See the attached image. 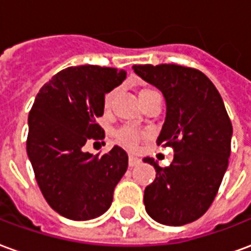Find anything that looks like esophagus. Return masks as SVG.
Here are the masks:
<instances>
[{"mask_svg":"<svg viewBox=\"0 0 251 251\" xmlns=\"http://www.w3.org/2000/svg\"><path fill=\"white\" fill-rule=\"evenodd\" d=\"M140 158L136 157V156H129V167H136L140 164Z\"/></svg>","mask_w":251,"mask_h":251,"instance_id":"obj_1","label":"esophagus"}]
</instances>
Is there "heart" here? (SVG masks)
Returning a JSON list of instances; mask_svg holds the SVG:
<instances>
[{
    "label": "heart",
    "mask_w": 251,
    "mask_h": 251,
    "mask_svg": "<svg viewBox=\"0 0 251 251\" xmlns=\"http://www.w3.org/2000/svg\"><path fill=\"white\" fill-rule=\"evenodd\" d=\"M149 90H145L141 94H145ZM113 99H114V93L106 94V97H104V107L106 109H110V106L113 103ZM115 140L122 147L127 148V149H134L137 147L138 141L141 140V133L137 130V129H134V127L125 126V127H121L120 130H117V133H115Z\"/></svg>",
    "instance_id": "1"
}]
</instances>
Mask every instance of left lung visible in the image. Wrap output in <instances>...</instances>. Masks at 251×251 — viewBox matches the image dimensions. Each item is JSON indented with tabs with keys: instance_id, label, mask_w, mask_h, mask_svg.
Listing matches in <instances>:
<instances>
[{
	"instance_id": "8db88e82",
	"label": "left lung",
	"mask_w": 251,
	"mask_h": 251,
	"mask_svg": "<svg viewBox=\"0 0 251 251\" xmlns=\"http://www.w3.org/2000/svg\"><path fill=\"white\" fill-rule=\"evenodd\" d=\"M158 88L167 104L157 145L172 147L174 160L144 192L149 216L161 225L183 226L199 219L215 199L231 152L232 125L221 94L203 72L176 64L133 66Z\"/></svg>"
}]
</instances>
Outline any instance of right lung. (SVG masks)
Returning <instances> with one entry per match:
<instances>
[{"mask_svg":"<svg viewBox=\"0 0 251 251\" xmlns=\"http://www.w3.org/2000/svg\"><path fill=\"white\" fill-rule=\"evenodd\" d=\"M125 79V70L68 67L40 88L32 106L26 153L43 196L67 219L104 214L127 169V154L117 145L103 156L83 151L88 140L104 138L95 120L103 115L104 95Z\"/></svg>","mask_w":251,"mask_h":251,"instance_id":"obj_1","label":"right lung"}]
</instances>
